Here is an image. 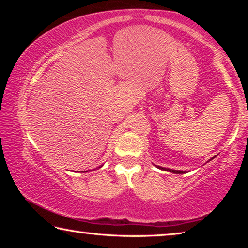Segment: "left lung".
I'll list each match as a JSON object with an SVG mask.
<instances>
[{
	"mask_svg": "<svg viewBox=\"0 0 248 248\" xmlns=\"http://www.w3.org/2000/svg\"><path fill=\"white\" fill-rule=\"evenodd\" d=\"M159 169H162V170H167V171H171V173H175V174H184L185 171H183V170H170V169H164V167H159Z\"/></svg>",
	"mask_w": 248,
	"mask_h": 248,
	"instance_id": "obj_1",
	"label": "left lung"
}]
</instances>
